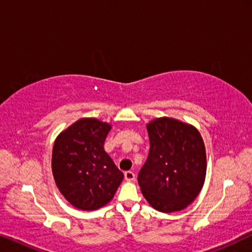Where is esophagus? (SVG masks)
<instances>
[{
    "label": "esophagus",
    "mask_w": 252,
    "mask_h": 252,
    "mask_svg": "<svg viewBox=\"0 0 252 252\" xmlns=\"http://www.w3.org/2000/svg\"><path fill=\"white\" fill-rule=\"evenodd\" d=\"M125 179L127 181H134L135 180V174H134V172L132 171H126L125 172Z\"/></svg>",
    "instance_id": "obj_1"
}]
</instances>
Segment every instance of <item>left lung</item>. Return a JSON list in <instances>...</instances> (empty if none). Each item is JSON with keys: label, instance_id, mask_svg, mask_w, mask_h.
Here are the masks:
<instances>
[{"label": "left lung", "instance_id": "obj_1", "mask_svg": "<svg viewBox=\"0 0 252 252\" xmlns=\"http://www.w3.org/2000/svg\"><path fill=\"white\" fill-rule=\"evenodd\" d=\"M147 129L150 150L137 175L141 191L158 211H180L204 184V142L195 127L172 118L154 120Z\"/></svg>", "mask_w": 252, "mask_h": 252}]
</instances>
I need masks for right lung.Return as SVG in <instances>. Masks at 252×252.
Wrapping results in <instances>:
<instances>
[{"mask_svg": "<svg viewBox=\"0 0 252 252\" xmlns=\"http://www.w3.org/2000/svg\"><path fill=\"white\" fill-rule=\"evenodd\" d=\"M111 126L94 118L75 122L55 141L51 167L56 185L75 208L96 210L111 201L123 172L105 153Z\"/></svg>", "mask_w": 252, "mask_h": 252, "instance_id": "add662e5", "label": "right lung"}]
</instances>
